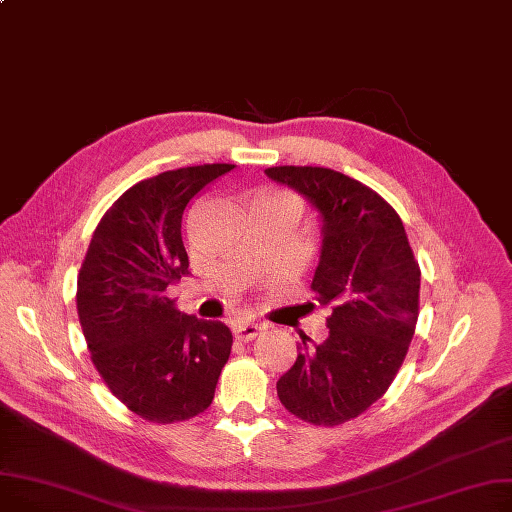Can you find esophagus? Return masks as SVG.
Returning a JSON list of instances; mask_svg holds the SVG:
<instances>
[{
	"mask_svg": "<svg viewBox=\"0 0 512 512\" xmlns=\"http://www.w3.org/2000/svg\"><path fill=\"white\" fill-rule=\"evenodd\" d=\"M263 328L265 326L261 322H255V320H238L234 324V337L238 341L249 343V341H253V339H257L261 335Z\"/></svg>",
	"mask_w": 512,
	"mask_h": 512,
	"instance_id": "obj_1",
	"label": "esophagus"
}]
</instances>
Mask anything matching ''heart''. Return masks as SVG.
<instances>
[{
    "label": "heart",
    "mask_w": 512,
    "mask_h": 512,
    "mask_svg": "<svg viewBox=\"0 0 512 512\" xmlns=\"http://www.w3.org/2000/svg\"><path fill=\"white\" fill-rule=\"evenodd\" d=\"M259 198H288V201H293L291 196H284V194H263V196H259ZM295 203V201H293Z\"/></svg>",
    "instance_id": "b5f03b06"
}]
</instances>
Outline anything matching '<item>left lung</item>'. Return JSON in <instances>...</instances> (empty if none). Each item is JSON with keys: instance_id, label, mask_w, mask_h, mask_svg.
Masks as SVG:
<instances>
[{"instance_id": "1", "label": "left lung", "mask_w": 512, "mask_h": 512, "mask_svg": "<svg viewBox=\"0 0 512 512\" xmlns=\"http://www.w3.org/2000/svg\"><path fill=\"white\" fill-rule=\"evenodd\" d=\"M265 175L318 209L322 249L311 291L332 309L322 343L301 335L278 397L311 425H343L381 399L404 364L418 320V261L395 209L353 177L295 165Z\"/></svg>"}]
</instances>
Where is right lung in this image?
<instances>
[{"instance_id":"right-lung-1","label":"right lung","mask_w":512,"mask_h":512,"mask_svg":"<svg viewBox=\"0 0 512 512\" xmlns=\"http://www.w3.org/2000/svg\"><path fill=\"white\" fill-rule=\"evenodd\" d=\"M232 169L182 167L131 186L100 219L81 263L77 314L92 362L144 420L169 425L205 412L230 358V328L184 314L167 286L190 274L184 209Z\"/></svg>"}]
</instances>
